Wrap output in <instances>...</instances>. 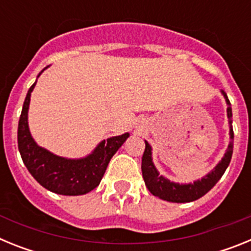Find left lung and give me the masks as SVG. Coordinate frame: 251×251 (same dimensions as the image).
<instances>
[{
    "mask_svg": "<svg viewBox=\"0 0 251 251\" xmlns=\"http://www.w3.org/2000/svg\"><path fill=\"white\" fill-rule=\"evenodd\" d=\"M223 94L226 99V103H227V118L231 122L232 113L229 98H227L225 92H223ZM230 138H231V141L229 143V147H227V151H226L225 156L221 159L220 163L207 176L194 183H188V185H178V183L171 182L165 177L159 176L152 162V152H151L152 148L148 145V142L145 141L146 150L143 153V157H142V175H143L145 183L151 194L159 197L162 200L170 201V202L183 203L199 200L200 197L207 194L216 185L217 181L223 177L224 172L229 166L232 156V148H234V130H232V128H230Z\"/></svg>",
    "mask_w": 251,
    "mask_h": 251,
    "instance_id": "8db88e82",
    "label": "left lung"
}]
</instances>
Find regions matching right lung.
Wrapping results in <instances>:
<instances>
[{"instance_id": "obj_1", "label": "right lung", "mask_w": 251, "mask_h": 251, "mask_svg": "<svg viewBox=\"0 0 251 251\" xmlns=\"http://www.w3.org/2000/svg\"><path fill=\"white\" fill-rule=\"evenodd\" d=\"M36 83L28 89L20 115L17 143L21 158L32 177L46 190L65 196H77L94 190L100 183L110 158L121 148L128 133L103 141L94 152L85 158L66 159L55 156L39 147L28 130L27 110L31 92Z\"/></svg>"}]
</instances>
